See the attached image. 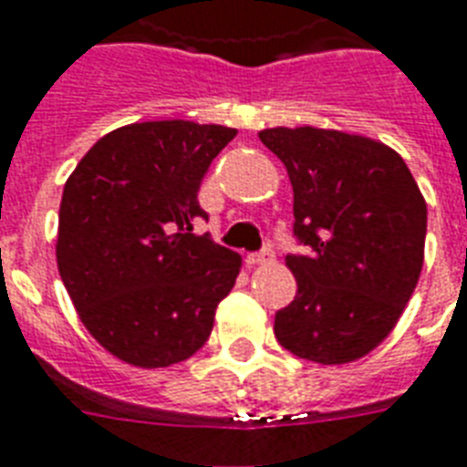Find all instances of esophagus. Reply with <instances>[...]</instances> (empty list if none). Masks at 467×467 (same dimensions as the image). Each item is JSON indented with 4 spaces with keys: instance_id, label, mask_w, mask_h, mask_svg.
<instances>
[{
    "instance_id": "obj_1",
    "label": "esophagus",
    "mask_w": 467,
    "mask_h": 467,
    "mask_svg": "<svg viewBox=\"0 0 467 467\" xmlns=\"http://www.w3.org/2000/svg\"><path fill=\"white\" fill-rule=\"evenodd\" d=\"M272 260H275V253H272L270 248H265V251L251 253V255H248V265H253V267H255V265H267L272 263Z\"/></svg>"
}]
</instances>
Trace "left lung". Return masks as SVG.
<instances>
[{"instance_id":"1","label":"left lung","mask_w":467,"mask_h":467,"mask_svg":"<svg viewBox=\"0 0 467 467\" xmlns=\"http://www.w3.org/2000/svg\"><path fill=\"white\" fill-rule=\"evenodd\" d=\"M294 190L286 255L296 296L275 316V337L301 359L349 364L400 320L424 263L427 202L402 156L361 134L270 128L257 134Z\"/></svg>"}]
</instances>
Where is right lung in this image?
Masks as SVG:
<instances>
[{
	"mask_svg": "<svg viewBox=\"0 0 467 467\" xmlns=\"http://www.w3.org/2000/svg\"><path fill=\"white\" fill-rule=\"evenodd\" d=\"M236 130L190 120L125 125L67 178L57 270L103 349L140 368L190 359L236 285L241 255L195 236L200 182Z\"/></svg>",
	"mask_w": 467,
	"mask_h": 467,
	"instance_id": "1",
	"label": "right lung"
}]
</instances>
